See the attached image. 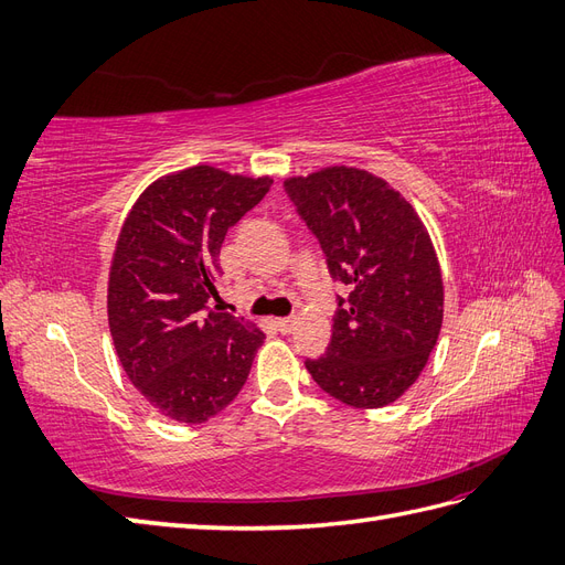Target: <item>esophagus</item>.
Segmentation results:
<instances>
[{
    "instance_id": "esophagus-1",
    "label": "esophagus",
    "mask_w": 565,
    "mask_h": 565,
    "mask_svg": "<svg viewBox=\"0 0 565 565\" xmlns=\"http://www.w3.org/2000/svg\"><path fill=\"white\" fill-rule=\"evenodd\" d=\"M273 324H276L278 332L292 334L297 330V318H276V320H273Z\"/></svg>"
}]
</instances>
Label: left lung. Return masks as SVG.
Wrapping results in <instances>:
<instances>
[{"label": "left lung", "instance_id": "obj_1", "mask_svg": "<svg viewBox=\"0 0 565 565\" xmlns=\"http://www.w3.org/2000/svg\"><path fill=\"white\" fill-rule=\"evenodd\" d=\"M318 237L339 299L324 355L306 361L316 384L351 407H384L417 382L443 322V280L431 237L398 191L355 167L285 181Z\"/></svg>", "mask_w": 565, "mask_h": 565}]
</instances>
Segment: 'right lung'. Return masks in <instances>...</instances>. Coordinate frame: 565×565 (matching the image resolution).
I'll use <instances>...</instances> for the list:
<instances>
[{
  "label": "right lung",
  "mask_w": 565,
  "mask_h": 565,
  "mask_svg": "<svg viewBox=\"0 0 565 565\" xmlns=\"http://www.w3.org/2000/svg\"><path fill=\"white\" fill-rule=\"evenodd\" d=\"M270 177L198 164L150 183L117 237L108 280L113 344L129 382L169 419L202 424L247 382L264 332L210 306L218 252Z\"/></svg>",
  "instance_id": "add662e5"
}]
</instances>
